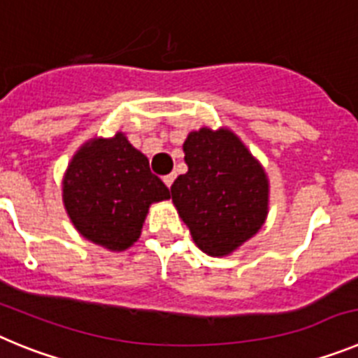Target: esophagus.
<instances>
[{
  "label": "esophagus",
  "mask_w": 358,
  "mask_h": 358,
  "mask_svg": "<svg viewBox=\"0 0 358 358\" xmlns=\"http://www.w3.org/2000/svg\"><path fill=\"white\" fill-rule=\"evenodd\" d=\"M173 179H176V173H169V176H164L163 177V181H164V185L169 186H172V182H173Z\"/></svg>",
  "instance_id": "34e87169"
}]
</instances>
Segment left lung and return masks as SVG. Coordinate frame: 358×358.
<instances>
[{
	"label": "left lung",
	"mask_w": 358,
	"mask_h": 358,
	"mask_svg": "<svg viewBox=\"0 0 358 358\" xmlns=\"http://www.w3.org/2000/svg\"><path fill=\"white\" fill-rule=\"evenodd\" d=\"M182 150L188 172L170 188L179 217L206 255H229L264 226L267 176L227 129L189 132Z\"/></svg>",
	"instance_id": "obj_1"
}]
</instances>
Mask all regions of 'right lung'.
<instances>
[{
  "label": "right lung",
  "instance_id": "add662e5",
  "mask_svg": "<svg viewBox=\"0 0 358 358\" xmlns=\"http://www.w3.org/2000/svg\"><path fill=\"white\" fill-rule=\"evenodd\" d=\"M62 199L80 235L110 251L140 238L152 202L170 199L148 159L118 132L93 140L75 154L62 182Z\"/></svg>",
  "mask_w": 358,
  "mask_h": 358
}]
</instances>
